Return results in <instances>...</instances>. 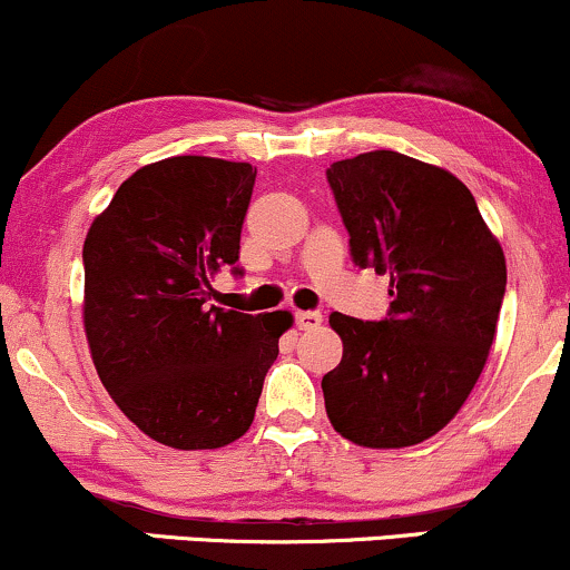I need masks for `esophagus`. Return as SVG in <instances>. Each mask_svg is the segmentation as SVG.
I'll return each mask as SVG.
<instances>
[{
    "label": "esophagus",
    "instance_id": "34e87169",
    "mask_svg": "<svg viewBox=\"0 0 570 570\" xmlns=\"http://www.w3.org/2000/svg\"><path fill=\"white\" fill-rule=\"evenodd\" d=\"M294 322H297L299 330H316V326H322V313L316 311H297L294 313Z\"/></svg>",
    "mask_w": 570,
    "mask_h": 570
}]
</instances>
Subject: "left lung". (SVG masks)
<instances>
[{
  "instance_id": "left-lung-1",
  "label": "left lung",
  "mask_w": 570,
  "mask_h": 570,
  "mask_svg": "<svg viewBox=\"0 0 570 570\" xmlns=\"http://www.w3.org/2000/svg\"><path fill=\"white\" fill-rule=\"evenodd\" d=\"M358 267L391 276L383 322L332 313L343 358L326 415L362 448H410L442 431L488 362L507 292L503 248L461 179L391 149L326 168Z\"/></svg>"
}]
</instances>
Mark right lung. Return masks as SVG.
Segmentation results:
<instances>
[{
  "label": "right lung",
  "mask_w": 570,
  "mask_h": 570,
  "mask_svg": "<svg viewBox=\"0 0 570 570\" xmlns=\"http://www.w3.org/2000/svg\"><path fill=\"white\" fill-rule=\"evenodd\" d=\"M257 168L203 155L128 176L82 246V322L104 389L130 423L176 450H214L254 421L289 311L212 305L238 263ZM240 273L238 267H233Z\"/></svg>",
  "instance_id": "1"
}]
</instances>
